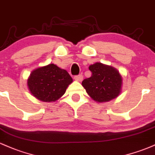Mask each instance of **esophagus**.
<instances>
[{"label":"esophagus","mask_w":155,"mask_h":155,"mask_svg":"<svg viewBox=\"0 0 155 155\" xmlns=\"http://www.w3.org/2000/svg\"><path fill=\"white\" fill-rule=\"evenodd\" d=\"M74 79L77 80V81H81L83 79V76L82 74H79V75H76L74 76Z\"/></svg>","instance_id":"obj_1"}]
</instances>
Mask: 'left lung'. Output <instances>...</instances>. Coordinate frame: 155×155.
Returning a JSON list of instances; mask_svg holds the SVG:
<instances>
[{"label": "left lung", "instance_id": "1", "mask_svg": "<svg viewBox=\"0 0 155 155\" xmlns=\"http://www.w3.org/2000/svg\"><path fill=\"white\" fill-rule=\"evenodd\" d=\"M92 75L84 79L82 86L94 101L107 102L120 95L122 79L115 68L100 63L89 67Z\"/></svg>", "mask_w": 155, "mask_h": 155}]
</instances>
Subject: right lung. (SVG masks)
Returning <instances> with one entry per match:
<instances>
[{
	"instance_id": "obj_1",
	"label": "right lung",
	"mask_w": 155,
	"mask_h": 155,
	"mask_svg": "<svg viewBox=\"0 0 155 155\" xmlns=\"http://www.w3.org/2000/svg\"><path fill=\"white\" fill-rule=\"evenodd\" d=\"M73 81L65 70L54 64L38 68L31 73L28 86L34 97L44 102H51L64 95Z\"/></svg>"
}]
</instances>
